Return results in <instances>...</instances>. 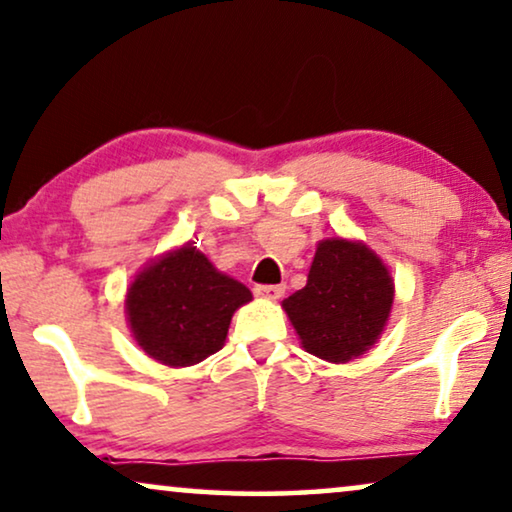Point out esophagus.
<instances>
[{"label": "esophagus", "instance_id": "esophagus-1", "mask_svg": "<svg viewBox=\"0 0 512 512\" xmlns=\"http://www.w3.org/2000/svg\"><path fill=\"white\" fill-rule=\"evenodd\" d=\"M286 288L281 284H258L254 288V293L258 295V298H265V300H279L281 295H284Z\"/></svg>", "mask_w": 512, "mask_h": 512}]
</instances>
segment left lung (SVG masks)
Wrapping results in <instances>:
<instances>
[{"instance_id":"1","label":"left lung","mask_w":512,"mask_h":512,"mask_svg":"<svg viewBox=\"0 0 512 512\" xmlns=\"http://www.w3.org/2000/svg\"><path fill=\"white\" fill-rule=\"evenodd\" d=\"M392 277L365 244L342 238L318 244L307 286L284 300L302 346L316 358L348 362L372 346L388 321Z\"/></svg>"}]
</instances>
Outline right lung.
Wrapping results in <instances>:
<instances>
[{
    "instance_id": "obj_1",
    "label": "right lung",
    "mask_w": 512,
    "mask_h": 512,
    "mask_svg": "<svg viewBox=\"0 0 512 512\" xmlns=\"http://www.w3.org/2000/svg\"><path fill=\"white\" fill-rule=\"evenodd\" d=\"M251 300L240 281L187 247L145 268L127 293V314L138 346L170 367H189L224 346L233 311Z\"/></svg>"
}]
</instances>
